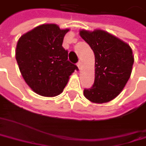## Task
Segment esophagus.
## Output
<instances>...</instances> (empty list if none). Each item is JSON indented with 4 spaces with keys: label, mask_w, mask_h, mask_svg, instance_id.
<instances>
[{
    "label": "esophagus",
    "mask_w": 146,
    "mask_h": 146,
    "mask_svg": "<svg viewBox=\"0 0 146 146\" xmlns=\"http://www.w3.org/2000/svg\"><path fill=\"white\" fill-rule=\"evenodd\" d=\"M81 66H82V64H81V62L80 61V62H78V64H77V66H78L79 69H80L81 68Z\"/></svg>",
    "instance_id": "esophagus-1"
}]
</instances>
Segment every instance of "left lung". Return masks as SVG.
<instances>
[{"mask_svg": "<svg viewBox=\"0 0 146 146\" xmlns=\"http://www.w3.org/2000/svg\"><path fill=\"white\" fill-rule=\"evenodd\" d=\"M80 36L94 53V82L84 90V96L94 103L115 99L131 74L134 56L131 46L114 35L102 31L80 30Z\"/></svg>", "mask_w": 146, "mask_h": 146, "instance_id": "left-lung-1", "label": "left lung"}]
</instances>
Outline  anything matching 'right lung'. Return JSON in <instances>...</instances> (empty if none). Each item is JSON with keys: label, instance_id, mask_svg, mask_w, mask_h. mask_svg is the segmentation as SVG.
I'll return each mask as SVG.
<instances>
[{"label": "right lung", "instance_id": "right-lung-1", "mask_svg": "<svg viewBox=\"0 0 146 146\" xmlns=\"http://www.w3.org/2000/svg\"><path fill=\"white\" fill-rule=\"evenodd\" d=\"M68 31L55 23L41 24L21 36L17 42L15 59L21 74L39 95L53 97L61 94L77 68L67 60L68 52L62 46Z\"/></svg>", "mask_w": 146, "mask_h": 146}]
</instances>
